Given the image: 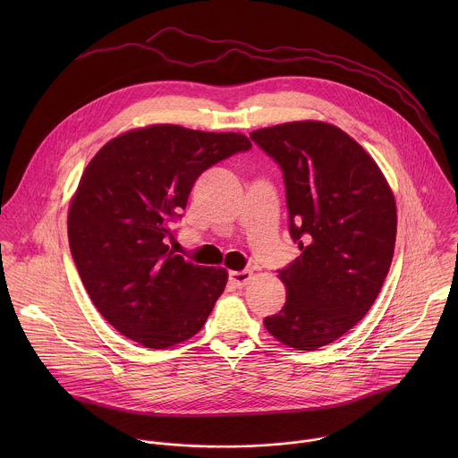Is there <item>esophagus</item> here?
<instances>
[{"mask_svg":"<svg viewBox=\"0 0 458 458\" xmlns=\"http://www.w3.org/2000/svg\"><path fill=\"white\" fill-rule=\"evenodd\" d=\"M250 276H252V273L247 271V269H243V271H231V273H229V282H231L234 287L242 289V287L247 285V282L250 280Z\"/></svg>","mask_w":458,"mask_h":458,"instance_id":"1","label":"esophagus"}]
</instances>
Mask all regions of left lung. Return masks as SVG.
<instances>
[{
    "mask_svg": "<svg viewBox=\"0 0 458 458\" xmlns=\"http://www.w3.org/2000/svg\"><path fill=\"white\" fill-rule=\"evenodd\" d=\"M250 139L282 169L289 234L301 250L278 269L287 300L264 327L289 347L316 351L374 305L392 266L394 197L374 158L338 127L293 122Z\"/></svg>",
    "mask_w": 458,
    "mask_h": 458,
    "instance_id": "left-lung-1",
    "label": "left lung"
}]
</instances>
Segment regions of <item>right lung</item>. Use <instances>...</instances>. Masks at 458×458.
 Here are the masks:
<instances>
[{"instance_id":"1","label":"right lung","mask_w":458,"mask_h":458,"mask_svg":"<svg viewBox=\"0 0 458 458\" xmlns=\"http://www.w3.org/2000/svg\"><path fill=\"white\" fill-rule=\"evenodd\" d=\"M252 148L243 133L153 125L109 140L84 169L68 209L79 276L104 319L149 349L194 336L227 271L169 250L197 178Z\"/></svg>"}]
</instances>
